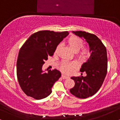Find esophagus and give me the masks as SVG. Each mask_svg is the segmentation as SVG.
Returning <instances> with one entry per match:
<instances>
[{
  "label": "esophagus",
  "instance_id": "obj_1",
  "mask_svg": "<svg viewBox=\"0 0 120 120\" xmlns=\"http://www.w3.org/2000/svg\"><path fill=\"white\" fill-rule=\"evenodd\" d=\"M61 77L63 79H67V78H69V77L67 76V75H64V74H62Z\"/></svg>",
  "mask_w": 120,
  "mask_h": 120
}]
</instances>
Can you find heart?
<instances>
[{
  "mask_svg": "<svg viewBox=\"0 0 120 120\" xmlns=\"http://www.w3.org/2000/svg\"><path fill=\"white\" fill-rule=\"evenodd\" d=\"M68 42L71 49L75 52H78L83 45V41H82V39L77 36H75V35H72L68 39ZM59 47H60V46L59 45L56 49V52L58 51ZM90 49L87 47H82L81 50L78 52L79 57L83 59L87 58L90 56ZM75 65L74 63H69L66 61H62L61 63H60V68L64 73H68L71 72L72 69L75 67Z\"/></svg>",
  "mask_w": 120,
  "mask_h": 120,
  "instance_id": "b5f03b06",
  "label": "heart"
}]
</instances>
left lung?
Masks as SVG:
<instances>
[{
	"label": "left lung",
	"mask_w": 120,
	"mask_h": 120,
	"mask_svg": "<svg viewBox=\"0 0 120 120\" xmlns=\"http://www.w3.org/2000/svg\"><path fill=\"white\" fill-rule=\"evenodd\" d=\"M88 43L91 55L82 64L81 72L85 71L86 77H72L75 85L70 92L78 98L85 99L94 95L101 87L107 73V54L106 47L97 36L85 31H73Z\"/></svg>",
	"instance_id": "left-lung-1"
}]
</instances>
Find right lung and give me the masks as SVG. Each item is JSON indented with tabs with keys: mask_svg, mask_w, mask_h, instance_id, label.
<instances>
[{
	"mask_svg": "<svg viewBox=\"0 0 120 120\" xmlns=\"http://www.w3.org/2000/svg\"><path fill=\"white\" fill-rule=\"evenodd\" d=\"M68 34V31H39L33 34L21 47L16 65L17 77L27 96L39 100L52 93V87L61 77V73L57 69L44 72L42 66Z\"/></svg>",
	"mask_w": 120,
	"mask_h": 120,
	"instance_id": "obj_1",
	"label": "right lung"
}]
</instances>
